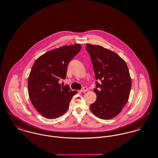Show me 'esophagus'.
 <instances>
[{"instance_id":"esophagus-1","label":"esophagus","mask_w":158,"mask_h":158,"mask_svg":"<svg viewBox=\"0 0 158 158\" xmlns=\"http://www.w3.org/2000/svg\"><path fill=\"white\" fill-rule=\"evenodd\" d=\"M88 88L84 87L83 89H81L80 91L81 92H86V91H88Z\"/></svg>"}]
</instances>
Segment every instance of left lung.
I'll list each match as a JSON object with an SVG mask.
<instances>
[{
    "label": "left lung",
    "instance_id": "left-lung-1",
    "mask_svg": "<svg viewBox=\"0 0 158 158\" xmlns=\"http://www.w3.org/2000/svg\"><path fill=\"white\" fill-rule=\"evenodd\" d=\"M95 77L96 101L90 109L95 115L102 119L117 116L127 103L131 88V78L125 61L116 53L102 46L87 44Z\"/></svg>",
    "mask_w": 158,
    "mask_h": 158
}]
</instances>
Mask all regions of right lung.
I'll list each match as a JSON object with an SVG mask.
<instances>
[{
	"mask_svg": "<svg viewBox=\"0 0 158 158\" xmlns=\"http://www.w3.org/2000/svg\"><path fill=\"white\" fill-rule=\"evenodd\" d=\"M81 48L80 44L62 46L46 52L35 61L28 78V95L35 108L45 118L64 114L77 93L59 81L66 78L68 64Z\"/></svg>",
	"mask_w": 158,
	"mask_h": 158,
	"instance_id": "right-lung-1",
	"label": "right lung"
}]
</instances>
